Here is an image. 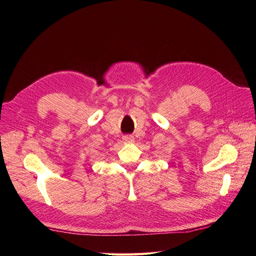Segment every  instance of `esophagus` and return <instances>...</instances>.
I'll return each instance as SVG.
<instances>
[{
	"mask_svg": "<svg viewBox=\"0 0 256 256\" xmlns=\"http://www.w3.org/2000/svg\"><path fill=\"white\" fill-rule=\"evenodd\" d=\"M123 140L126 143H132V142H134V138L132 136V135H124Z\"/></svg>",
	"mask_w": 256,
	"mask_h": 256,
	"instance_id": "obj_1",
	"label": "esophagus"
}]
</instances>
